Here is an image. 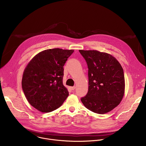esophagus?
Here are the masks:
<instances>
[{"label":"esophagus","mask_w":146,"mask_h":146,"mask_svg":"<svg viewBox=\"0 0 146 146\" xmlns=\"http://www.w3.org/2000/svg\"><path fill=\"white\" fill-rule=\"evenodd\" d=\"M75 88H76V87H75V86H73V87H70V89H71L72 90H74Z\"/></svg>","instance_id":"34e87169"}]
</instances>
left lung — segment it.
Here are the masks:
<instances>
[{"instance_id":"obj_1","label":"left lung","mask_w":146,"mask_h":146,"mask_svg":"<svg viewBox=\"0 0 146 146\" xmlns=\"http://www.w3.org/2000/svg\"><path fill=\"white\" fill-rule=\"evenodd\" d=\"M88 69V91L81 100L92 112L103 114L117 107L124 95L123 69L111 55L96 50H79Z\"/></svg>"}]
</instances>
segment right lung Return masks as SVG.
Segmentation results:
<instances>
[{"label": "right lung", "instance_id": "add662e5", "mask_svg": "<svg viewBox=\"0 0 146 146\" xmlns=\"http://www.w3.org/2000/svg\"><path fill=\"white\" fill-rule=\"evenodd\" d=\"M73 50L48 49L35 55L24 70L22 88L31 105L42 113L59 108L69 95L63 85L64 66Z\"/></svg>", "mask_w": 146, "mask_h": 146}]
</instances>
